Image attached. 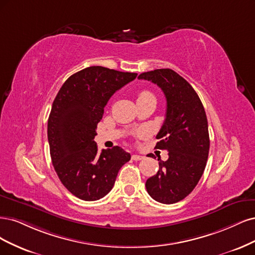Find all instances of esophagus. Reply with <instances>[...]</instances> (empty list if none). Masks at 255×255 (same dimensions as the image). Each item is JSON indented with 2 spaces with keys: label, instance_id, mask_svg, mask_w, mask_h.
I'll use <instances>...</instances> for the list:
<instances>
[{
  "label": "esophagus",
  "instance_id": "obj_1",
  "mask_svg": "<svg viewBox=\"0 0 255 255\" xmlns=\"http://www.w3.org/2000/svg\"><path fill=\"white\" fill-rule=\"evenodd\" d=\"M144 158H145L144 155H139V154H132V157H131V159H132L133 161H141Z\"/></svg>",
  "mask_w": 255,
  "mask_h": 255
}]
</instances>
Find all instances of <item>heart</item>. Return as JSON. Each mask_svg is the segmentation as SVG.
I'll return each mask as SVG.
<instances>
[{
	"instance_id": "1",
	"label": "heart",
	"mask_w": 255,
	"mask_h": 255,
	"mask_svg": "<svg viewBox=\"0 0 255 255\" xmlns=\"http://www.w3.org/2000/svg\"><path fill=\"white\" fill-rule=\"evenodd\" d=\"M148 96H152L151 93H149L148 91H142L139 92L138 95H137V100H142V98H145V97H148Z\"/></svg>"
}]
</instances>
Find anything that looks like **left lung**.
Segmentation results:
<instances>
[{
    "label": "left lung",
    "instance_id": "8db88e82",
    "mask_svg": "<svg viewBox=\"0 0 255 255\" xmlns=\"http://www.w3.org/2000/svg\"><path fill=\"white\" fill-rule=\"evenodd\" d=\"M137 78L159 86L166 98L165 121L157 134L161 141L155 147L167 150L168 159H158L159 170L147 179L146 190L155 201L176 203L192 193L207 165V114L193 87L175 71L158 69L139 74Z\"/></svg>",
    "mask_w": 255,
    "mask_h": 255
}]
</instances>
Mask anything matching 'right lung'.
Masks as SVG:
<instances>
[{
  "label": "right lung",
  "instance_id": "right-lung-1",
  "mask_svg": "<svg viewBox=\"0 0 255 255\" xmlns=\"http://www.w3.org/2000/svg\"><path fill=\"white\" fill-rule=\"evenodd\" d=\"M136 75L89 67L65 80L54 100L47 121L52 163L61 183L81 200L105 197L131 158L119 146L100 153L94 137L110 97Z\"/></svg>",
  "mask_w": 255,
  "mask_h": 255
}]
</instances>
